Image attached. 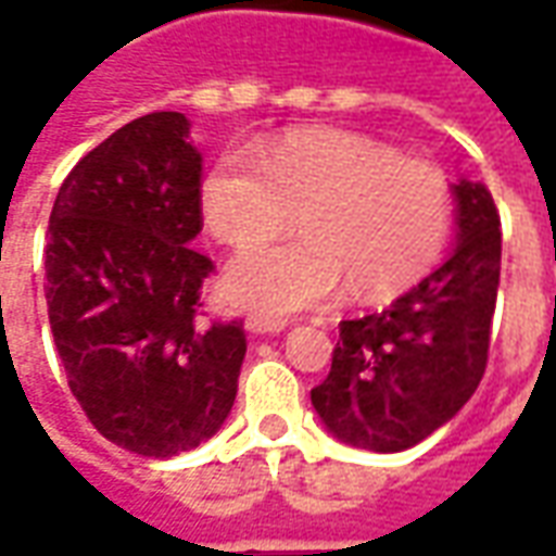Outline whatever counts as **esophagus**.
<instances>
[{
  "mask_svg": "<svg viewBox=\"0 0 556 556\" xmlns=\"http://www.w3.org/2000/svg\"><path fill=\"white\" fill-rule=\"evenodd\" d=\"M243 327H247V333H253V337H274V333H282V330H286V321H282V318H265V315H250Z\"/></svg>",
  "mask_w": 556,
  "mask_h": 556,
  "instance_id": "34e87169",
  "label": "esophagus"
}]
</instances>
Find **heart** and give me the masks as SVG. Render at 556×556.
<instances>
[{
	"label": "heart",
	"instance_id": "1",
	"mask_svg": "<svg viewBox=\"0 0 556 556\" xmlns=\"http://www.w3.org/2000/svg\"><path fill=\"white\" fill-rule=\"evenodd\" d=\"M207 229L229 247L277 238L298 214L303 238L241 253L223 274L235 306L289 315L351 294L381 298L419 279L453 223L438 166L349 130H298L274 146L223 151L202 181Z\"/></svg>",
	"mask_w": 556,
	"mask_h": 556
}]
</instances>
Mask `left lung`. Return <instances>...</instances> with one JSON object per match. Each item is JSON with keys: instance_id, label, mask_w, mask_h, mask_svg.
Listing matches in <instances>:
<instances>
[{"instance_id": "obj_1", "label": "left lung", "mask_w": 556, "mask_h": 556, "mask_svg": "<svg viewBox=\"0 0 556 556\" xmlns=\"http://www.w3.org/2000/svg\"><path fill=\"white\" fill-rule=\"evenodd\" d=\"M453 187L455 247L378 313L339 325L325 384L309 393L349 446L402 453L446 426L477 393L501 286V214L489 187Z\"/></svg>"}]
</instances>
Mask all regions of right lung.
I'll return each instance as SVG.
<instances>
[{"label":"right lung","mask_w":556,"mask_h":556,"mask_svg":"<svg viewBox=\"0 0 556 556\" xmlns=\"http://www.w3.org/2000/svg\"><path fill=\"white\" fill-rule=\"evenodd\" d=\"M202 154L184 113H151L91 148L47 229V315L67 387L106 441L172 458L214 438L238 396L241 321L195 318Z\"/></svg>","instance_id":"add662e5"}]
</instances>
